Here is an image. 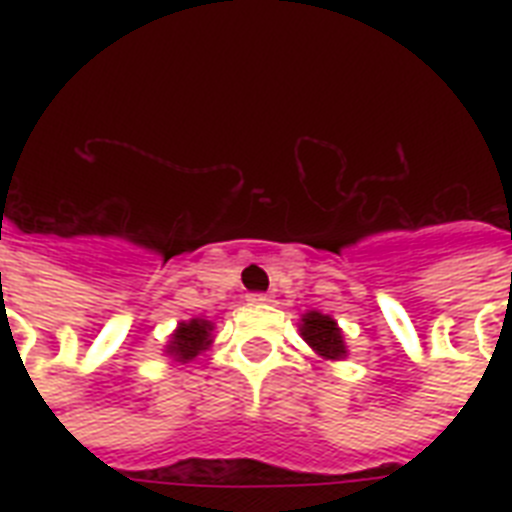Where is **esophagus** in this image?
Instances as JSON below:
<instances>
[{
  "instance_id": "esophagus-1",
  "label": "esophagus",
  "mask_w": 512,
  "mask_h": 512,
  "mask_svg": "<svg viewBox=\"0 0 512 512\" xmlns=\"http://www.w3.org/2000/svg\"><path fill=\"white\" fill-rule=\"evenodd\" d=\"M249 303L268 305V303H271V295H263V292H255V295H249Z\"/></svg>"
}]
</instances>
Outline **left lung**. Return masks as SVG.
<instances>
[{
    "instance_id": "1",
    "label": "left lung",
    "mask_w": 512,
    "mask_h": 512,
    "mask_svg": "<svg viewBox=\"0 0 512 512\" xmlns=\"http://www.w3.org/2000/svg\"><path fill=\"white\" fill-rule=\"evenodd\" d=\"M297 327H300V337L308 342V348L319 358H324V361H342V358H348L345 335H342L340 324L329 313H303Z\"/></svg>"
}]
</instances>
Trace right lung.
<instances>
[{"mask_svg":"<svg viewBox=\"0 0 512 512\" xmlns=\"http://www.w3.org/2000/svg\"><path fill=\"white\" fill-rule=\"evenodd\" d=\"M212 342H215V324L201 316H193V319L177 324L164 345V356L172 358L175 364H191L193 358L209 350Z\"/></svg>","mask_w":512,"mask_h":512,"instance_id":"1","label":"right lung"}]
</instances>
